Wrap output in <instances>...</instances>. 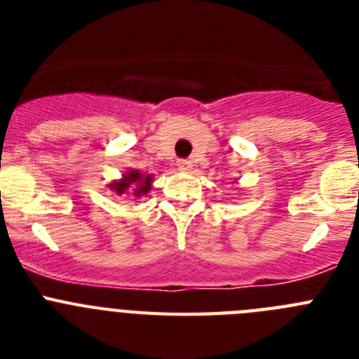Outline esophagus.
I'll use <instances>...</instances> for the list:
<instances>
[{
  "label": "esophagus",
  "mask_w": 359,
  "mask_h": 359,
  "mask_svg": "<svg viewBox=\"0 0 359 359\" xmlns=\"http://www.w3.org/2000/svg\"><path fill=\"white\" fill-rule=\"evenodd\" d=\"M177 169L182 172H189V170H192V163L189 160H180L177 161Z\"/></svg>",
  "instance_id": "esophagus-1"
}]
</instances>
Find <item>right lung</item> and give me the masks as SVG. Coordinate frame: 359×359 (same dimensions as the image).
<instances>
[{"label":"right lung","mask_w":359,"mask_h":359,"mask_svg":"<svg viewBox=\"0 0 359 359\" xmlns=\"http://www.w3.org/2000/svg\"><path fill=\"white\" fill-rule=\"evenodd\" d=\"M152 174H142L138 169H129L120 180H113L109 183V190H113L116 196L131 194L133 198H144L152 189Z\"/></svg>","instance_id":"1"}]
</instances>
